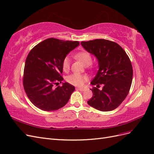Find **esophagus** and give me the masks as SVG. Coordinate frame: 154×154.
<instances>
[{"label": "esophagus", "instance_id": "obj_1", "mask_svg": "<svg viewBox=\"0 0 154 154\" xmlns=\"http://www.w3.org/2000/svg\"><path fill=\"white\" fill-rule=\"evenodd\" d=\"M76 89L77 90H79V91H83L85 90V88H80V87H77L76 88Z\"/></svg>", "mask_w": 154, "mask_h": 154}]
</instances>
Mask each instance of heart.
Wrapping results in <instances>:
<instances>
[{
    "label": "heart",
    "instance_id": "1",
    "mask_svg": "<svg viewBox=\"0 0 154 154\" xmlns=\"http://www.w3.org/2000/svg\"><path fill=\"white\" fill-rule=\"evenodd\" d=\"M75 57L83 65L85 66L90 65L92 61L91 55L87 51H82L75 54ZM62 68L64 71H67L70 68V59L68 57L64 58L62 62ZM88 78L86 75L78 73H73L67 77V81L70 84L74 86L82 87L87 81Z\"/></svg>",
    "mask_w": 154,
    "mask_h": 154
}]
</instances>
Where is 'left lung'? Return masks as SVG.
Segmentation results:
<instances>
[{
	"mask_svg": "<svg viewBox=\"0 0 154 154\" xmlns=\"http://www.w3.org/2000/svg\"><path fill=\"white\" fill-rule=\"evenodd\" d=\"M81 44L98 62L99 69L91 84L103 85L101 91L96 87L91 89L93 95L87 103L100 111L113 110L123 101L131 87L133 70L130 58L114 42L96 39Z\"/></svg>",
	"mask_w": 154,
	"mask_h": 154,
	"instance_id": "obj_1",
	"label": "left lung"
}]
</instances>
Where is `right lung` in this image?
<instances>
[{
	"mask_svg": "<svg viewBox=\"0 0 154 154\" xmlns=\"http://www.w3.org/2000/svg\"><path fill=\"white\" fill-rule=\"evenodd\" d=\"M80 44L78 41L48 38L37 44L26 60L23 85L27 97L37 108L53 111L66 105L75 87L69 83L54 88L63 78L62 62Z\"/></svg>",
	"mask_w": 154,
	"mask_h": 154,
	"instance_id": "obj_1",
	"label": "right lung"
}]
</instances>
